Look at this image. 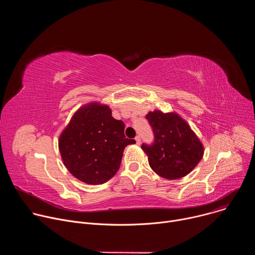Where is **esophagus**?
<instances>
[{
  "label": "esophagus",
  "mask_w": 255,
  "mask_h": 255,
  "mask_svg": "<svg viewBox=\"0 0 255 255\" xmlns=\"http://www.w3.org/2000/svg\"><path fill=\"white\" fill-rule=\"evenodd\" d=\"M135 141H136V144H137V145H140V144H141V139H140L139 136H136Z\"/></svg>",
  "instance_id": "esophagus-1"
}]
</instances>
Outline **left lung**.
Masks as SVG:
<instances>
[{
  "mask_svg": "<svg viewBox=\"0 0 255 255\" xmlns=\"http://www.w3.org/2000/svg\"><path fill=\"white\" fill-rule=\"evenodd\" d=\"M155 140L149 146L142 144L151 169L166 179L189 174L201 161L204 145L188 122L175 112L154 110L146 115Z\"/></svg>",
  "mask_w": 255,
  "mask_h": 255,
  "instance_id": "1",
  "label": "left lung"
}]
</instances>
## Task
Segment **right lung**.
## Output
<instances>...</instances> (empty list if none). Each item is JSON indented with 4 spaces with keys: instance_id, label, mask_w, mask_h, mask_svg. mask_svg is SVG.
Listing matches in <instances>:
<instances>
[{
    "instance_id": "obj_1",
    "label": "right lung",
    "mask_w": 255,
    "mask_h": 255,
    "mask_svg": "<svg viewBox=\"0 0 255 255\" xmlns=\"http://www.w3.org/2000/svg\"><path fill=\"white\" fill-rule=\"evenodd\" d=\"M125 125L100 102L83 105L74 113L58 139L63 164L79 180L102 185L118 171L125 147L135 143L124 135Z\"/></svg>"
}]
</instances>
